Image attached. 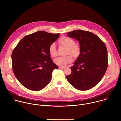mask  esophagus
I'll return each instance as SVG.
<instances>
[{
  "mask_svg": "<svg viewBox=\"0 0 121 121\" xmlns=\"http://www.w3.org/2000/svg\"><path fill=\"white\" fill-rule=\"evenodd\" d=\"M59 68L60 69H64L65 67H62V66H59Z\"/></svg>",
  "mask_w": 121,
  "mask_h": 121,
  "instance_id": "esophagus-1",
  "label": "esophagus"
}]
</instances>
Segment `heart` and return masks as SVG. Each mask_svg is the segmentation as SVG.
<instances>
[{
	"label": "heart",
	"mask_w": 121,
	"mask_h": 121,
	"mask_svg": "<svg viewBox=\"0 0 121 121\" xmlns=\"http://www.w3.org/2000/svg\"><path fill=\"white\" fill-rule=\"evenodd\" d=\"M60 44L67 47L65 56H60L55 59V62L56 65L61 66H65L67 64L71 63L73 61V56L78 58L81 54V47L78 44L75 43L74 40L66 36H62L58 41ZM49 51L50 55L55 57L57 55V51L55 43L50 44L49 47ZM72 55H71L70 54Z\"/></svg>",
	"instance_id": "obj_1"
}]
</instances>
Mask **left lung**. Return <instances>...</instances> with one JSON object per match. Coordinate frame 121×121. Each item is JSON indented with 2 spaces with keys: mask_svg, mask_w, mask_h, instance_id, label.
Here are the masks:
<instances>
[{
  "mask_svg": "<svg viewBox=\"0 0 121 121\" xmlns=\"http://www.w3.org/2000/svg\"><path fill=\"white\" fill-rule=\"evenodd\" d=\"M67 36L79 42L81 54L70 67L72 72L66 79L75 89L87 91L97 85L104 76L108 66L105 44L93 33L77 30Z\"/></svg>",
  "mask_w": 121,
  "mask_h": 121,
  "instance_id": "obj_1",
  "label": "left lung"
}]
</instances>
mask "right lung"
<instances>
[{
  "mask_svg": "<svg viewBox=\"0 0 121 121\" xmlns=\"http://www.w3.org/2000/svg\"><path fill=\"white\" fill-rule=\"evenodd\" d=\"M60 33L38 31L23 37L13 50L12 65L17 79L28 90L38 91L50 83L58 67L50 57L49 47Z\"/></svg>",
  "mask_w": 121,
  "mask_h": 121,
  "instance_id": "1",
  "label": "right lung"
}]
</instances>
